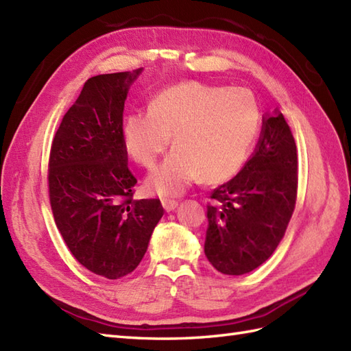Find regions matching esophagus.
I'll return each instance as SVG.
<instances>
[{
  "instance_id": "obj_1",
  "label": "esophagus",
  "mask_w": 351,
  "mask_h": 351,
  "mask_svg": "<svg viewBox=\"0 0 351 351\" xmlns=\"http://www.w3.org/2000/svg\"><path fill=\"white\" fill-rule=\"evenodd\" d=\"M161 205H162V208H165L166 213H172V210H175L178 208V202H175V200H161Z\"/></svg>"
}]
</instances>
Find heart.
<instances>
[{"mask_svg":"<svg viewBox=\"0 0 351 351\" xmlns=\"http://www.w3.org/2000/svg\"><path fill=\"white\" fill-rule=\"evenodd\" d=\"M262 112L247 89L179 82L152 97L148 112L128 113L122 125L124 149L151 167L170 145V156L146 178V190L178 197L202 178L214 184L239 172L252 151Z\"/></svg>","mask_w":351,"mask_h":351,"instance_id":"heart-1","label":"heart"}]
</instances>
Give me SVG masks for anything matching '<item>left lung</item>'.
Segmentation results:
<instances>
[{
	"label": "left lung",
	"mask_w": 351,
	"mask_h": 351,
	"mask_svg": "<svg viewBox=\"0 0 351 351\" xmlns=\"http://www.w3.org/2000/svg\"><path fill=\"white\" fill-rule=\"evenodd\" d=\"M298 156L280 109L263 117L254 152L239 173L214 190L205 254L218 272L243 275L272 256L291 218Z\"/></svg>",
	"instance_id": "8db88e82"
}]
</instances>
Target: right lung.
<instances>
[{
	"mask_svg": "<svg viewBox=\"0 0 351 351\" xmlns=\"http://www.w3.org/2000/svg\"><path fill=\"white\" fill-rule=\"evenodd\" d=\"M143 69L88 79L55 134L49 197L56 227L77 262L118 280L142 262L162 217L158 199L134 200L122 143L128 89Z\"/></svg>",
	"mask_w": 351,
	"mask_h": 351,
	"instance_id": "obj_1",
	"label": "right lung"
}]
</instances>
